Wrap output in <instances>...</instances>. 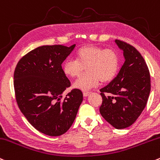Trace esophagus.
<instances>
[{
    "instance_id": "esophagus-1",
    "label": "esophagus",
    "mask_w": 160,
    "mask_h": 160,
    "mask_svg": "<svg viewBox=\"0 0 160 160\" xmlns=\"http://www.w3.org/2000/svg\"><path fill=\"white\" fill-rule=\"evenodd\" d=\"M89 94H90V92H89V91H84V92H83V96H88Z\"/></svg>"
}]
</instances>
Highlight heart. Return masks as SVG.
I'll list each match as a JSON object with an SVG mask.
<instances>
[{"label": "heart", "instance_id": "1", "mask_svg": "<svg viewBox=\"0 0 160 160\" xmlns=\"http://www.w3.org/2000/svg\"><path fill=\"white\" fill-rule=\"evenodd\" d=\"M75 60L63 63L62 71L70 78H76L87 69V73L78 78L73 87L80 90H88L102 83L113 80L120 69L119 54L113 49H105L95 45H86L77 51Z\"/></svg>", "mask_w": 160, "mask_h": 160}]
</instances>
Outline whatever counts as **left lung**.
Wrapping results in <instances>:
<instances>
[{"mask_svg": "<svg viewBox=\"0 0 160 160\" xmlns=\"http://www.w3.org/2000/svg\"><path fill=\"white\" fill-rule=\"evenodd\" d=\"M115 42L125 59L117 77L100 89L102 103L100 114L116 129H124L136 122L144 109L150 92V75L140 53L130 44Z\"/></svg>", "mask_w": 160, "mask_h": 160, "instance_id": "8db88e82", "label": "left lung"}]
</instances>
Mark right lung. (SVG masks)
I'll return each instance as SVG.
<instances>
[{
	"label": "right lung",
	"instance_id": "add662e5",
	"mask_svg": "<svg viewBox=\"0 0 160 160\" xmlns=\"http://www.w3.org/2000/svg\"><path fill=\"white\" fill-rule=\"evenodd\" d=\"M75 45L38 47L24 55L15 68L13 86L19 108L35 128L48 136L68 131L83 101L78 89L61 99L63 92L71 87L61 64Z\"/></svg>",
	"mask_w": 160,
	"mask_h": 160
}]
</instances>
